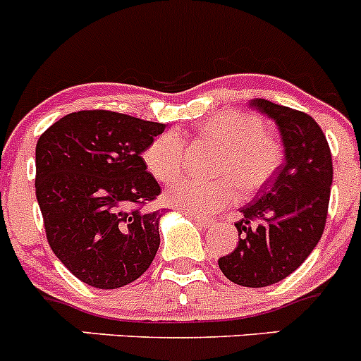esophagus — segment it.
Wrapping results in <instances>:
<instances>
[{
  "label": "esophagus",
  "instance_id": "esophagus-1",
  "mask_svg": "<svg viewBox=\"0 0 361 361\" xmlns=\"http://www.w3.org/2000/svg\"><path fill=\"white\" fill-rule=\"evenodd\" d=\"M186 216H190V218L193 219V221H197L198 225H200V226H204V228H212V226L216 225V223H214V219H211V218H205V216L191 214V212H186Z\"/></svg>",
  "mask_w": 361,
  "mask_h": 361
}]
</instances>
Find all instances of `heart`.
<instances>
[{
    "label": "heart",
    "instance_id": "obj_1",
    "mask_svg": "<svg viewBox=\"0 0 361 361\" xmlns=\"http://www.w3.org/2000/svg\"><path fill=\"white\" fill-rule=\"evenodd\" d=\"M198 136L219 147L212 171L214 180L184 177L166 193L168 204L191 214H214L243 195L262 190L280 168L283 150L276 138L264 133L262 120L252 113L223 111L209 116ZM184 143L175 131L154 138L143 150V161L159 183H171L184 170Z\"/></svg>",
    "mask_w": 361,
    "mask_h": 361
}]
</instances>
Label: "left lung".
I'll return each instance as SVG.
<instances>
[{
	"label": "left lung",
	"mask_w": 361,
	"mask_h": 361,
	"mask_svg": "<svg viewBox=\"0 0 361 361\" xmlns=\"http://www.w3.org/2000/svg\"><path fill=\"white\" fill-rule=\"evenodd\" d=\"M250 106L274 120L286 163L257 200L241 207L239 243L218 266L238 286L267 287L296 271L317 246L328 218L333 163L324 133L310 115L266 99Z\"/></svg>",
	"instance_id": "left-lung-1"
}]
</instances>
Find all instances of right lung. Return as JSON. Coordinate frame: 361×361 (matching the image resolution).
Segmentation results:
<instances>
[{"mask_svg": "<svg viewBox=\"0 0 361 361\" xmlns=\"http://www.w3.org/2000/svg\"><path fill=\"white\" fill-rule=\"evenodd\" d=\"M164 123L106 109L68 113L42 133L35 191L47 243L95 289L138 280L159 248L161 211H145L161 188L142 152Z\"/></svg>", "mask_w": 361, "mask_h": 361, "instance_id": "right-lung-1", "label": "right lung"}]
</instances>
